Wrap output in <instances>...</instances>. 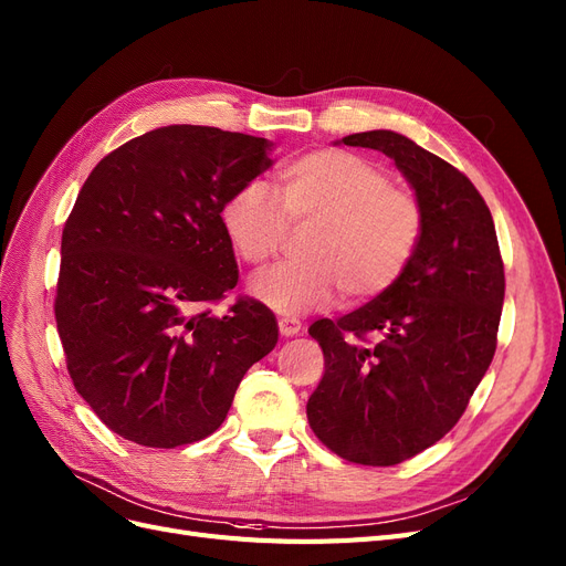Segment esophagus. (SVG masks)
<instances>
[{
	"label": "esophagus",
	"mask_w": 566,
	"mask_h": 566,
	"mask_svg": "<svg viewBox=\"0 0 566 566\" xmlns=\"http://www.w3.org/2000/svg\"><path fill=\"white\" fill-rule=\"evenodd\" d=\"M279 329L283 337H295L302 333V323L297 318H279Z\"/></svg>",
	"instance_id": "esophagus-1"
}]
</instances>
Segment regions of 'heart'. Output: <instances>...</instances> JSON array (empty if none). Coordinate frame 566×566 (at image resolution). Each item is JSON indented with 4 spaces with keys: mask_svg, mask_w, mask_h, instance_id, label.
Returning a JSON list of instances; mask_svg holds the SVG:
<instances>
[{
    "mask_svg": "<svg viewBox=\"0 0 566 566\" xmlns=\"http://www.w3.org/2000/svg\"><path fill=\"white\" fill-rule=\"evenodd\" d=\"M222 222L239 255L266 264L290 224L304 227L302 260L264 271L252 295L279 316H302L342 300L360 304L391 290L412 262L423 210L409 189L344 149H318L281 166L279 197L262 182L233 191Z\"/></svg>",
    "mask_w": 566,
    "mask_h": 566,
    "instance_id": "heart-1",
    "label": "heart"
}]
</instances>
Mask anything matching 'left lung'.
<instances>
[{
    "label": "left lung",
    "instance_id": "8db88e82",
    "mask_svg": "<svg viewBox=\"0 0 566 566\" xmlns=\"http://www.w3.org/2000/svg\"><path fill=\"white\" fill-rule=\"evenodd\" d=\"M342 143L396 161L421 203L423 233L391 290L308 327L325 375L306 417L337 457L396 465L452 431L490 367L503 260L490 208L452 164L394 130L354 133Z\"/></svg>",
    "mask_w": 566,
    "mask_h": 566
}]
</instances>
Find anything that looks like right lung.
<instances>
[{"mask_svg":"<svg viewBox=\"0 0 566 566\" xmlns=\"http://www.w3.org/2000/svg\"><path fill=\"white\" fill-rule=\"evenodd\" d=\"M274 143L212 126H164L97 164L61 243L55 323L67 373L101 421L143 447L189 444L224 421L248 369L279 342L271 311L239 300L222 222Z\"/></svg>","mask_w":566,"mask_h":566,"instance_id":"right-lung-1","label":"right lung"}]
</instances>
